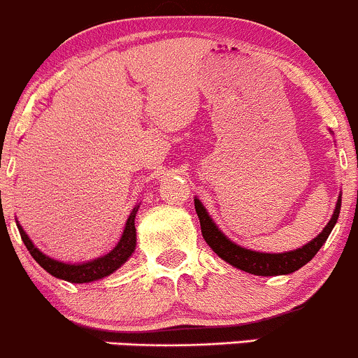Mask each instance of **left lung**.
I'll return each instance as SVG.
<instances>
[{
	"instance_id": "obj_1",
	"label": "left lung",
	"mask_w": 358,
	"mask_h": 358,
	"mask_svg": "<svg viewBox=\"0 0 358 358\" xmlns=\"http://www.w3.org/2000/svg\"><path fill=\"white\" fill-rule=\"evenodd\" d=\"M194 208L196 213H198L199 224H201L203 239H205L206 244L213 249L215 255L220 256L225 263L232 264L237 270L251 273V275L257 276H276L297 271L299 268H302L303 264L309 263V261L317 255L321 245L324 244L326 239L329 237V234H331L333 227L336 225L338 217H340L341 194L338 196V201L336 206H334L331 218H329V222L326 224L324 229L321 230V234H317L313 241L307 242L302 248L287 252H259L244 248V245L236 244V242L230 241L229 237L218 229V225L215 224L213 218L210 217L208 211H206L203 203L199 201L198 198H194Z\"/></svg>"
}]
</instances>
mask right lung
<instances>
[{
  "label": "right lung",
  "instance_id": "1",
  "mask_svg": "<svg viewBox=\"0 0 358 358\" xmlns=\"http://www.w3.org/2000/svg\"><path fill=\"white\" fill-rule=\"evenodd\" d=\"M140 208V205H136L131 211V215L128 217L124 230H122L121 239L116 245H114L113 251H109L107 255L101 257H95V259L83 261V263H64V261H57L55 257L44 255L32 241L27 236L24 227L18 224L17 227L20 230V236L24 244L29 249V252L32 255L34 259L44 268L49 275L56 276V278L64 280V282L70 283H90L95 280H102L106 276L113 275L114 271L119 270L129 257L133 256L134 249H136V229H134V218H136V211Z\"/></svg>",
  "mask_w": 358,
  "mask_h": 358
}]
</instances>
